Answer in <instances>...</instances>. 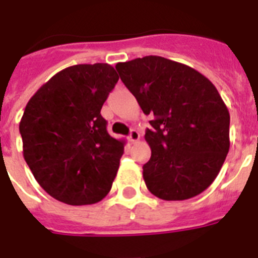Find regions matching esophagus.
<instances>
[{"label":"esophagus","instance_id":"1","mask_svg":"<svg viewBox=\"0 0 258 258\" xmlns=\"http://www.w3.org/2000/svg\"><path fill=\"white\" fill-rule=\"evenodd\" d=\"M139 138H140V134L138 133L136 130H131V133H130V135H128L130 142H131V143H135V142H138V140H139Z\"/></svg>","mask_w":258,"mask_h":258}]
</instances>
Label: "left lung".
<instances>
[{
    "mask_svg": "<svg viewBox=\"0 0 258 258\" xmlns=\"http://www.w3.org/2000/svg\"><path fill=\"white\" fill-rule=\"evenodd\" d=\"M146 115H154L143 165L163 200L195 198L213 183L229 151V111L213 83L187 64L148 55L115 66Z\"/></svg>",
    "mask_w": 258,
    "mask_h": 258,
    "instance_id": "1",
    "label": "left lung"
}]
</instances>
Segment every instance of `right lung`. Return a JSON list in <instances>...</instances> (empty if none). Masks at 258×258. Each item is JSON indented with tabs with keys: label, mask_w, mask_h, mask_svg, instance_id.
Listing matches in <instances>:
<instances>
[{
	"label": "right lung",
	"mask_w": 258,
	"mask_h": 258,
	"mask_svg": "<svg viewBox=\"0 0 258 258\" xmlns=\"http://www.w3.org/2000/svg\"><path fill=\"white\" fill-rule=\"evenodd\" d=\"M118 79L107 63L75 64L27 102L20 123L25 162L51 198L87 205L110 192L124 142L107 133L100 110Z\"/></svg>",
	"instance_id": "add662e5"
}]
</instances>
